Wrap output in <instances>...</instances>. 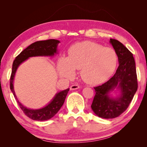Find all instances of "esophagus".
I'll list each match as a JSON object with an SVG mask.
<instances>
[{
    "label": "esophagus",
    "instance_id": "34e87169",
    "mask_svg": "<svg viewBox=\"0 0 147 147\" xmlns=\"http://www.w3.org/2000/svg\"><path fill=\"white\" fill-rule=\"evenodd\" d=\"M80 87L78 85H72L70 87V89L71 90H75V89H78Z\"/></svg>",
    "mask_w": 147,
    "mask_h": 147
}]
</instances>
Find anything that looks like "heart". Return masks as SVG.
Returning <instances> with one entry per match:
<instances>
[{"mask_svg": "<svg viewBox=\"0 0 147 147\" xmlns=\"http://www.w3.org/2000/svg\"><path fill=\"white\" fill-rule=\"evenodd\" d=\"M117 61L114 49L85 41L73 45L69 51V57L59 59L58 70L61 78L71 79L75 69H80V76L86 83L98 85L110 78Z\"/></svg>", "mask_w": 147, "mask_h": 147, "instance_id": "b5f03b06", "label": "heart"}]
</instances>
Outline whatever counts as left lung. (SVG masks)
<instances>
[{
  "label": "left lung",
  "instance_id": "8db88e82",
  "mask_svg": "<svg viewBox=\"0 0 147 147\" xmlns=\"http://www.w3.org/2000/svg\"><path fill=\"white\" fill-rule=\"evenodd\" d=\"M118 57L119 67L113 77L102 85L94 88L91 109L99 117L113 119L123 113L130 105L138 89L136 63L133 54L120 41L110 39ZM117 88L120 94L113 98L110 93Z\"/></svg>",
  "mask_w": 147,
  "mask_h": 147
}]
</instances>
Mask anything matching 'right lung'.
Returning <instances> with one entry per match:
<instances>
[{
	"instance_id": "1",
	"label": "right lung",
	"mask_w": 147,
	"mask_h": 147,
	"mask_svg": "<svg viewBox=\"0 0 147 147\" xmlns=\"http://www.w3.org/2000/svg\"><path fill=\"white\" fill-rule=\"evenodd\" d=\"M60 41L56 39H48L45 41H36L31 44L17 56L13 61L10 77V89L13 93L15 98L24 114L35 121H47L56 115L60 109L65 100L69 88L58 92L50 102L43 108L37 109L27 108L19 101L17 98L13 88V80L15 74L19 66L30 57L35 56H53L58 54V45Z\"/></svg>"
}]
</instances>
